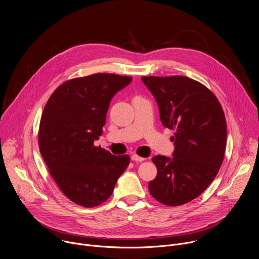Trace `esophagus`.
Returning <instances> with one entry per match:
<instances>
[{"label": "esophagus", "instance_id": "obj_1", "mask_svg": "<svg viewBox=\"0 0 259 259\" xmlns=\"http://www.w3.org/2000/svg\"><path fill=\"white\" fill-rule=\"evenodd\" d=\"M131 160L132 161H135V162H142V161H144L145 159L144 158H141V157H139V156H137V155H132L131 156Z\"/></svg>", "mask_w": 259, "mask_h": 259}]
</instances>
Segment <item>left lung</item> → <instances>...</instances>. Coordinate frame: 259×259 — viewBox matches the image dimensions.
Segmentation results:
<instances>
[{
  "instance_id": "8db88e82",
  "label": "left lung",
  "mask_w": 259,
  "mask_h": 259,
  "mask_svg": "<svg viewBox=\"0 0 259 259\" xmlns=\"http://www.w3.org/2000/svg\"><path fill=\"white\" fill-rule=\"evenodd\" d=\"M141 80L158 103L163 126L175 130L172 158L152 159L158 173L149 191L164 205H183L210 186L223 164L227 145L223 107L207 87L188 77Z\"/></svg>"
}]
</instances>
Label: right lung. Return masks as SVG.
I'll return each instance as SVG.
<instances>
[{
    "label": "right lung",
    "instance_id": "obj_1",
    "mask_svg": "<svg viewBox=\"0 0 259 259\" xmlns=\"http://www.w3.org/2000/svg\"><path fill=\"white\" fill-rule=\"evenodd\" d=\"M131 81L114 73L72 79L45 105L40 152L58 188L73 203L87 208L102 204L129 165V156H114L94 141L102 134L110 100Z\"/></svg>",
    "mask_w": 259,
    "mask_h": 259
}]
</instances>
